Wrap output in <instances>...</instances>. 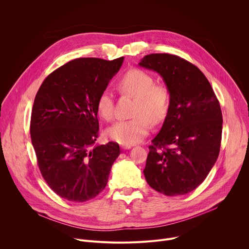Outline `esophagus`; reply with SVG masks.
Returning a JSON list of instances; mask_svg holds the SVG:
<instances>
[{
	"label": "esophagus",
	"mask_w": 249,
	"mask_h": 249,
	"mask_svg": "<svg viewBox=\"0 0 249 249\" xmlns=\"http://www.w3.org/2000/svg\"><path fill=\"white\" fill-rule=\"evenodd\" d=\"M131 148H132V146H125V145H122V146H121V149L124 150V151H125V150H130Z\"/></svg>",
	"instance_id": "1"
}]
</instances>
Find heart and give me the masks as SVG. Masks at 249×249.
<instances>
[{
  "instance_id": "heart-1",
  "label": "heart",
  "mask_w": 249,
  "mask_h": 249,
  "mask_svg": "<svg viewBox=\"0 0 249 249\" xmlns=\"http://www.w3.org/2000/svg\"><path fill=\"white\" fill-rule=\"evenodd\" d=\"M120 90L134 98L133 115L129 120H120L110 126L106 134L116 143L131 146L139 143L149 133L151 124L164 120L169 108L170 96L165 86L155 84L154 78L144 71L132 69L118 83ZM96 109L101 118L111 120L114 116V100L109 89L101 92L97 99Z\"/></svg>"
}]
</instances>
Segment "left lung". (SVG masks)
<instances>
[{
	"instance_id": "8db88e82",
	"label": "left lung",
	"mask_w": 249,
	"mask_h": 249,
	"mask_svg": "<svg viewBox=\"0 0 249 249\" xmlns=\"http://www.w3.org/2000/svg\"><path fill=\"white\" fill-rule=\"evenodd\" d=\"M139 66L157 72L170 96L167 115L149 147L145 178L163 195L187 194L205 180L219 157V100L201 71L178 56L150 54Z\"/></svg>"
}]
</instances>
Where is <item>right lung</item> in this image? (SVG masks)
Instances as JSON below:
<instances>
[{
	"label": "right lung",
	"mask_w": 249,
	"mask_h": 249,
	"mask_svg": "<svg viewBox=\"0 0 249 249\" xmlns=\"http://www.w3.org/2000/svg\"><path fill=\"white\" fill-rule=\"evenodd\" d=\"M124 57L79 58L55 70L35 96L31 143L43 178L61 198L86 202L107 184L120 155L117 143L96 145L99 95L118 73Z\"/></svg>",
	"instance_id": "add662e5"
}]
</instances>
